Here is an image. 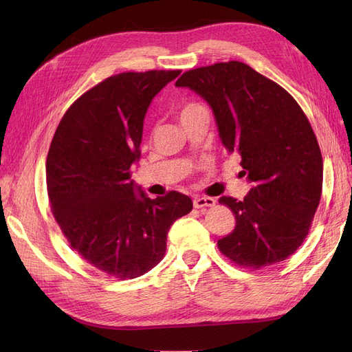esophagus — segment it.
Returning a JSON list of instances; mask_svg holds the SVG:
<instances>
[{"mask_svg": "<svg viewBox=\"0 0 352 352\" xmlns=\"http://www.w3.org/2000/svg\"><path fill=\"white\" fill-rule=\"evenodd\" d=\"M192 204L195 208H202V207H212L216 204V199L214 198H210V197H195Z\"/></svg>", "mask_w": 352, "mask_h": 352, "instance_id": "esophagus-1", "label": "esophagus"}]
</instances>
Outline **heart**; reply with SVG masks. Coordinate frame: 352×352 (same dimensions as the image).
Returning a JSON list of instances; mask_svg holds the SVG:
<instances>
[{
  "mask_svg": "<svg viewBox=\"0 0 352 352\" xmlns=\"http://www.w3.org/2000/svg\"><path fill=\"white\" fill-rule=\"evenodd\" d=\"M202 109H204V107H202V105L198 104V102H186V104H184L182 107H180V110H179L180 120L185 119V117L190 116V114L198 111V110H202Z\"/></svg>",
  "mask_w": 352,
  "mask_h": 352,
  "instance_id": "b5f03b06",
  "label": "heart"
}]
</instances>
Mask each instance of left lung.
<instances>
[{
	"label": "left lung",
	"mask_w": 352,
	"mask_h": 352,
	"mask_svg": "<svg viewBox=\"0 0 352 352\" xmlns=\"http://www.w3.org/2000/svg\"><path fill=\"white\" fill-rule=\"evenodd\" d=\"M176 87L211 105L221 144L241 157V173L252 182L242 201L219 199L236 220L217 241L220 252L254 270L286 260L310 232L323 186L320 146L300 104L241 61L188 70Z\"/></svg>",
	"instance_id": "left-lung-1"
}]
</instances>
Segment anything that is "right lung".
Returning a JSON list of instances; mask_svg holds the SVG:
<instances>
[{
	"label": "right lung",
	"mask_w": 352,
	"mask_h": 352,
	"mask_svg": "<svg viewBox=\"0 0 352 352\" xmlns=\"http://www.w3.org/2000/svg\"><path fill=\"white\" fill-rule=\"evenodd\" d=\"M180 70L123 72L74 101L60 120L47 157L52 216L83 260L116 279L150 272L166 254L167 232L192 210L170 190L135 195L132 164L141 157L144 117Z\"/></svg>",
	"instance_id": "right-lung-1"
}]
</instances>
